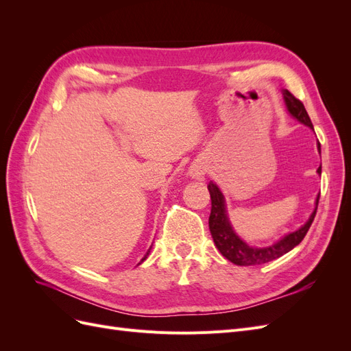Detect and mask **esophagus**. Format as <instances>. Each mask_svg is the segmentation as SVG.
I'll return each instance as SVG.
<instances>
[{"label": "esophagus", "instance_id": "34e87169", "mask_svg": "<svg viewBox=\"0 0 351 351\" xmlns=\"http://www.w3.org/2000/svg\"><path fill=\"white\" fill-rule=\"evenodd\" d=\"M204 176H205V168H204V165L196 164V165H193L192 168H190V177H192V178L202 180V178H204Z\"/></svg>", "mask_w": 351, "mask_h": 351}]
</instances>
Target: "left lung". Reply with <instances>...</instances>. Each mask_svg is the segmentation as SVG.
<instances>
[{"mask_svg":"<svg viewBox=\"0 0 351 351\" xmlns=\"http://www.w3.org/2000/svg\"><path fill=\"white\" fill-rule=\"evenodd\" d=\"M282 97H284L287 111L291 114V117H294L297 121H300L302 124L311 127V129L313 130V124L309 119V115H307L302 101L294 98L287 89L282 90ZM317 151H319V154H321V143L319 142H317ZM317 174H321V167L317 168ZM208 190H209L210 202H212L210 215H209V230H210L212 239H214L215 246L221 252L222 256L227 258L234 265H240V267H250V265L268 263L271 261L281 258L282 254L289 253L290 250H293L297 244H299L304 239L306 232L309 231L312 222H313V218L316 215L317 202H319V195H317L312 215L299 230L289 232V234H285L277 243L271 244V246L254 247V246H249L246 241L240 239L237 236V232L234 231V228H232L231 222L228 219V215H227L226 197H224V195H222L219 187L214 182H210L208 184Z\"/></svg>","mask_w":351,"mask_h":351,"instance_id":"1","label":"left lung"}]
</instances>
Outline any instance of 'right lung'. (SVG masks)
I'll return each instance as SVG.
<instances>
[{
	"label": "right lung",
	"instance_id": "1",
	"mask_svg": "<svg viewBox=\"0 0 351 351\" xmlns=\"http://www.w3.org/2000/svg\"><path fill=\"white\" fill-rule=\"evenodd\" d=\"M151 249H152V247H149V250H147V252H146V254H145V256H143V258H142V261H141V263H142V262H143V261H145V259H146V258H147V256H149V252H151Z\"/></svg>",
	"mask_w": 351,
	"mask_h": 351
}]
</instances>
